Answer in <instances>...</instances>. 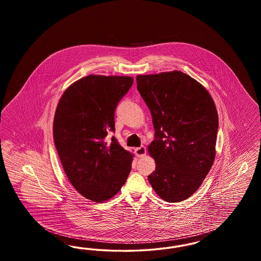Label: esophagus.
I'll return each instance as SVG.
<instances>
[{"label":"esophagus","mask_w":261,"mask_h":261,"mask_svg":"<svg viewBox=\"0 0 261 261\" xmlns=\"http://www.w3.org/2000/svg\"><path fill=\"white\" fill-rule=\"evenodd\" d=\"M146 152H147V150H146V148H145L144 146H141V147L135 149V153H136V155L138 158L144 156V155L146 154Z\"/></svg>","instance_id":"esophagus-1"}]
</instances>
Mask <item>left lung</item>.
Instances as JSON below:
<instances>
[{
  "instance_id": "8db88e82",
  "label": "left lung",
  "mask_w": 261,
  "mask_h": 261,
  "mask_svg": "<svg viewBox=\"0 0 261 261\" xmlns=\"http://www.w3.org/2000/svg\"><path fill=\"white\" fill-rule=\"evenodd\" d=\"M136 79L154 128L148 149L156 165L148 179L165 201H182L199 189L214 162L215 103L205 88L182 71Z\"/></svg>"
}]
</instances>
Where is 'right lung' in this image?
<instances>
[{"label":"right lung","mask_w":261,"mask_h":261,"mask_svg":"<svg viewBox=\"0 0 261 261\" xmlns=\"http://www.w3.org/2000/svg\"><path fill=\"white\" fill-rule=\"evenodd\" d=\"M129 76L88 75L67 88L54 118V141L71 185L86 199L115 196L131 171L133 155L114 132L115 109L132 86Z\"/></svg>","instance_id":"obj_1"}]
</instances>
